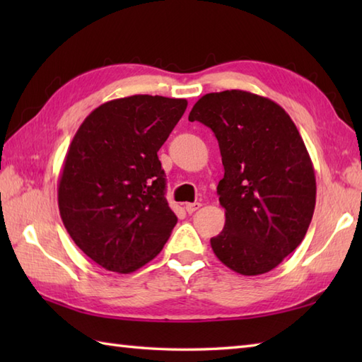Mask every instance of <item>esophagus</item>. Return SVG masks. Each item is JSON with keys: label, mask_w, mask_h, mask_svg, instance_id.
<instances>
[{"label": "esophagus", "mask_w": 362, "mask_h": 362, "mask_svg": "<svg viewBox=\"0 0 362 362\" xmlns=\"http://www.w3.org/2000/svg\"><path fill=\"white\" fill-rule=\"evenodd\" d=\"M202 206V204L201 202H193V204H187L185 205V210L191 214V213H194L196 210H199Z\"/></svg>", "instance_id": "34e87169"}]
</instances>
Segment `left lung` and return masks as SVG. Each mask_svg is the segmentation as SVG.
Here are the masks:
<instances>
[{
    "label": "left lung",
    "mask_w": 362,
    "mask_h": 362,
    "mask_svg": "<svg viewBox=\"0 0 362 362\" xmlns=\"http://www.w3.org/2000/svg\"><path fill=\"white\" fill-rule=\"evenodd\" d=\"M216 135L224 179L226 226L210 240L222 263L241 275L272 271L294 252L316 205V175L294 122L271 99L243 90L202 96L189 112Z\"/></svg>",
    "instance_id": "left-lung-1"
}]
</instances>
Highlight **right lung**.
Wrapping results in <instances>:
<instances>
[{
	"instance_id": "right-lung-1",
	"label": "right lung",
	"mask_w": 362,
	"mask_h": 362,
	"mask_svg": "<svg viewBox=\"0 0 362 362\" xmlns=\"http://www.w3.org/2000/svg\"><path fill=\"white\" fill-rule=\"evenodd\" d=\"M187 99L135 95L99 105L65 157L57 197L66 232L96 264L129 274L156 258L177 224L157 152Z\"/></svg>"
}]
</instances>
